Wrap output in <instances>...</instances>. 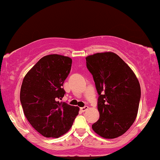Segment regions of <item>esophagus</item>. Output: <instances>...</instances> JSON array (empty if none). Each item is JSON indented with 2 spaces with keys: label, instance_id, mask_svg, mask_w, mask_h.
<instances>
[{
  "label": "esophagus",
  "instance_id": "34e87169",
  "mask_svg": "<svg viewBox=\"0 0 160 160\" xmlns=\"http://www.w3.org/2000/svg\"><path fill=\"white\" fill-rule=\"evenodd\" d=\"M88 108H89L88 106H85V107H83V108H80V111H82V112L86 111V110H88Z\"/></svg>",
  "mask_w": 160,
  "mask_h": 160
}]
</instances>
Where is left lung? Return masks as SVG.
Listing matches in <instances>:
<instances>
[{
  "label": "left lung",
  "instance_id": "obj_1",
  "mask_svg": "<svg viewBox=\"0 0 160 160\" xmlns=\"http://www.w3.org/2000/svg\"><path fill=\"white\" fill-rule=\"evenodd\" d=\"M98 93V120L92 126L104 138L121 136L136 119L141 87L136 75L118 55L98 52L86 58Z\"/></svg>",
  "mask_w": 160,
  "mask_h": 160
}]
</instances>
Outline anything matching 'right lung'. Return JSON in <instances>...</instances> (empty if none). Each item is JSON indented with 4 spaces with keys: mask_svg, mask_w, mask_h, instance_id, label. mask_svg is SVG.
<instances>
[{
    "mask_svg": "<svg viewBox=\"0 0 160 160\" xmlns=\"http://www.w3.org/2000/svg\"><path fill=\"white\" fill-rule=\"evenodd\" d=\"M72 59L51 54L41 58L27 73L20 90V102L29 123L43 136L58 138L69 131L80 108L60 102L64 81Z\"/></svg>",
    "mask_w": 160,
    "mask_h": 160,
    "instance_id": "add662e5",
    "label": "right lung"
}]
</instances>
